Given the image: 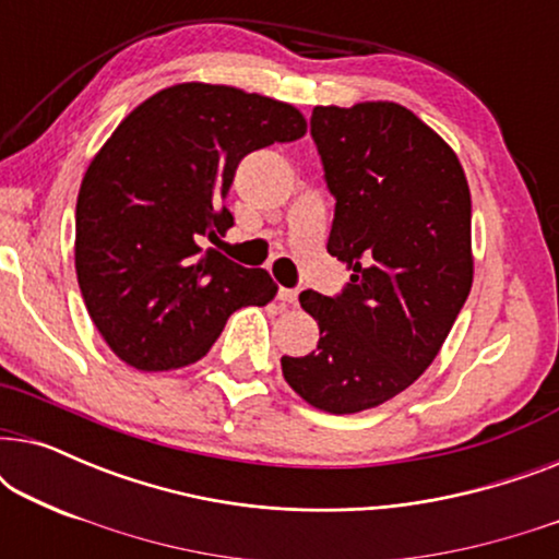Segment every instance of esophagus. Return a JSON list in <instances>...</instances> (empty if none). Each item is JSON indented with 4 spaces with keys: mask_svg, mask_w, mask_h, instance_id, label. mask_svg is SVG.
<instances>
[{
    "mask_svg": "<svg viewBox=\"0 0 559 559\" xmlns=\"http://www.w3.org/2000/svg\"><path fill=\"white\" fill-rule=\"evenodd\" d=\"M277 297H280L282 302H287V305H295V302H297V289L280 287V289H277Z\"/></svg>",
    "mask_w": 559,
    "mask_h": 559,
    "instance_id": "1",
    "label": "esophagus"
}]
</instances>
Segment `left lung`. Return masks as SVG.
Wrapping results in <instances>:
<instances>
[{"instance_id":"1","label":"left lung","mask_w":559,"mask_h":559,"mask_svg":"<svg viewBox=\"0 0 559 559\" xmlns=\"http://www.w3.org/2000/svg\"><path fill=\"white\" fill-rule=\"evenodd\" d=\"M310 134L335 198L328 254L350 280L300 295L320 341L282 356V373L312 407L354 415L404 392L445 343L473 285L471 190L455 152L400 104L316 106Z\"/></svg>"}]
</instances>
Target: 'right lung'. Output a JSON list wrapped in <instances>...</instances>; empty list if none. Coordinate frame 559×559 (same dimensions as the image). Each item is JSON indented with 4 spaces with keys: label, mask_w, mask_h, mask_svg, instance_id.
I'll return each instance as SVG.
<instances>
[{
    "label": "right lung",
    "mask_w": 559,
    "mask_h": 559,
    "mask_svg": "<svg viewBox=\"0 0 559 559\" xmlns=\"http://www.w3.org/2000/svg\"><path fill=\"white\" fill-rule=\"evenodd\" d=\"M305 132L289 104L178 83L136 106L98 150L75 203V274L121 361L140 371L195 364L231 312L272 300L270 274L203 243L234 226L224 198L241 159Z\"/></svg>",
    "instance_id": "obj_1"
}]
</instances>
